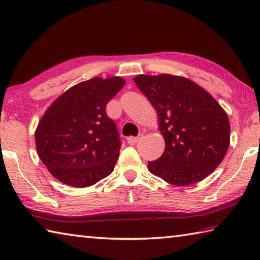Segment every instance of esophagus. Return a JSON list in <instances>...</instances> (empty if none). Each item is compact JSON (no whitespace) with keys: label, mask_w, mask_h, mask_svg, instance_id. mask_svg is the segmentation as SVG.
<instances>
[{"label":"esophagus","mask_w":260,"mask_h":260,"mask_svg":"<svg viewBox=\"0 0 260 260\" xmlns=\"http://www.w3.org/2000/svg\"><path fill=\"white\" fill-rule=\"evenodd\" d=\"M141 138H142V135H139V136H129V138H127V142H128V144L134 145V144H136V143L139 142Z\"/></svg>","instance_id":"34e87169"}]
</instances>
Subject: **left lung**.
Segmentation results:
<instances>
[{
	"label": "left lung",
	"mask_w": 260,
	"mask_h": 260,
	"mask_svg": "<svg viewBox=\"0 0 260 260\" xmlns=\"http://www.w3.org/2000/svg\"><path fill=\"white\" fill-rule=\"evenodd\" d=\"M134 83L157 110L165 138L151 174L177 186L200 182L215 171L230 145V121L210 94L184 77L140 75Z\"/></svg>",
	"instance_id": "left-lung-1"
}]
</instances>
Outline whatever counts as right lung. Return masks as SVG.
Listing matches in <instances>:
<instances>
[{
	"mask_svg": "<svg viewBox=\"0 0 260 260\" xmlns=\"http://www.w3.org/2000/svg\"><path fill=\"white\" fill-rule=\"evenodd\" d=\"M124 85L120 77L79 83L42 117L35 133L37 153L60 182L86 187L114 171L121 141L106 107Z\"/></svg>",
	"mask_w": 260,
	"mask_h": 260,
	"instance_id": "right-lung-1",
	"label": "right lung"
}]
</instances>
